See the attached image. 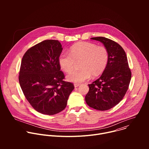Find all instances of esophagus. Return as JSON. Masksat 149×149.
<instances>
[{
	"instance_id": "obj_1",
	"label": "esophagus",
	"mask_w": 149,
	"mask_h": 149,
	"mask_svg": "<svg viewBox=\"0 0 149 149\" xmlns=\"http://www.w3.org/2000/svg\"><path fill=\"white\" fill-rule=\"evenodd\" d=\"M79 84H77V83H75L74 84V87L76 88V87H78L79 86Z\"/></svg>"
}]
</instances>
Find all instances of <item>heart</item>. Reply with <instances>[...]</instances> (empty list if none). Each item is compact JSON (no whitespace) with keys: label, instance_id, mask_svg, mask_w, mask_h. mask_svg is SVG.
<instances>
[{"label":"heart","instance_id":"1","mask_svg":"<svg viewBox=\"0 0 149 149\" xmlns=\"http://www.w3.org/2000/svg\"><path fill=\"white\" fill-rule=\"evenodd\" d=\"M70 53L62 52L59 56L58 62L61 69L65 72L73 69L75 61H81L79 66L81 69L70 72L67 79L74 83H81L99 75L107 66L109 53L104 47L97 46L90 42H82L73 45Z\"/></svg>","mask_w":149,"mask_h":149}]
</instances>
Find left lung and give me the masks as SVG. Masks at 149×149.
I'll return each mask as SVG.
<instances>
[{
	"instance_id": "obj_1",
	"label": "left lung",
	"mask_w": 149,
	"mask_h": 149,
	"mask_svg": "<svg viewBox=\"0 0 149 149\" xmlns=\"http://www.w3.org/2000/svg\"><path fill=\"white\" fill-rule=\"evenodd\" d=\"M91 39L102 42L107 49L109 59L101 77L88 84L89 91L85 99L90 107L105 111L122 100L129 88L132 72L126 54L117 42L101 36Z\"/></svg>"
}]
</instances>
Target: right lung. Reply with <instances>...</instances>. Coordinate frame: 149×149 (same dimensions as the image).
Here are the masks:
<instances>
[{"label": "right lung", "mask_w": 149, "mask_h": 149, "mask_svg": "<svg viewBox=\"0 0 149 149\" xmlns=\"http://www.w3.org/2000/svg\"><path fill=\"white\" fill-rule=\"evenodd\" d=\"M62 48L58 40H45L29 48L24 54L19 81L24 95L32 107L43 114H57L67 106L74 88L63 81L58 58Z\"/></svg>", "instance_id": "right-lung-1"}]
</instances>
